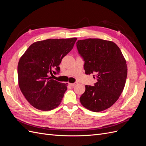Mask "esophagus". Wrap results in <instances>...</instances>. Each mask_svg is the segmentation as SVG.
<instances>
[{
	"label": "esophagus",
	"mask_w": 146,
	"mask_h": 146,
	"mask_svg": "<svg viewBox=\"0 0 146 146\" xmlns=\"http://www.w3.org/2000/svg\"><path fill=\"white\" fill-rule=\"evenodd\" d=\"M77 84V82H75V83H69V85L70 86H74L75 85H76Z\"/></svg>",
	"instance_id": "34e87169"
}]
</instances>
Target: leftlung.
<instances>
[{"instance_id":"obj_1","label":"left lung","mask_w":146,"mask_h":146,"mask_svg":"<svg viewBox=\"0 0 146 146\" xmlns=\"http://www.w3.org/2000/svg\"><path fill=\"white\" fill-rule=\"evenodd\" d=\"M76 46L85 61V74H94L98 80L94 86H85L80 102L92 111H104L111 107L122 92L127 76L126 61L112 41L89 38L78 40Z\"/></svg>"}]
</instances>
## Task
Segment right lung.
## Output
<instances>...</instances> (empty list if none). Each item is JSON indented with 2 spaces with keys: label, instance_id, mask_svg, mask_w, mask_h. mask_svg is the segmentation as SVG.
Wrapping results in <instances>:
<instances>
[{
  "label": "right lung",
  "instance_id": "1",
  "mask_svg": "<svg viewBox=\"0 0 146 146\" xmlns=\"http://www.w3.org/2000/svg\"><path fill=\"white\" fill-rule=\"evenodd\" d=\"M76 38L48 39L33 43L17 65L19 86L33 107L42 111L55 108L67 90V84L52 79L60 72L63 57L72 49Z\"/></svg>",
  "mask_w": 146,
  "mask_h": 146
}]
</instances>
